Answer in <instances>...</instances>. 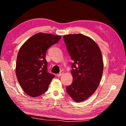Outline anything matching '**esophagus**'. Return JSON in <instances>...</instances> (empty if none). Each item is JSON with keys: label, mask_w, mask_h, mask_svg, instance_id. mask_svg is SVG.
<instances>
[{"label": "esophagus", "mask_w": 126, "mask_h": 126, "mask_svg": "<svg viewBox=\"0 0 126 126\" xmlns=\"http://www.w3.org/2000/svg\"><path fill=\"white\" fill-rule=\"evenodd\" d=\"M63 73H64V72H62V71H61L60 73H58V74H57V77H61L62 75V74H63Z\"/></svg>", "instance_id": "1"}]
</instances>
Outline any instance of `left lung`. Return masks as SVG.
Wrapping results in <instances>:
<instances>
[{"mask_svg": "<svg viewBox=\"0 0 126 126\" xmlns=\"http://www.w3.org/2000/svg\"><path fill=\"white\" fill-rule=\"evenodd\" d=\"M63 38L73 61V83L66 87V91L74 101L80 102L92 95L99 86L103 70L102 53L96 43L82 34Z\"/></svg>", "mask_w": 126, "mask_h": 126, "instance_id": "8db88e82", "label": "left lung"}]
</instances>
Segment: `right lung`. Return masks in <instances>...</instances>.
Returning a JSON list of instances; mask_svg holds the SVG:
<instances>
[{"label":"right lung","instance_id":"add662e5","mask_svg":"<svg viewBox=\"0 0 126 126\" xmlns=\"http://www.w3.org/2000/svg\"><path fill=\"white\" fill-rule=\"evenodd\" d=\"M61 36L39 33L28 39L19 50L16 73L27 94L35 97L47 91L54 76L47 71L46 54L48 49L61 39Z\"/></svg>","mask_w":126,"mask_h":126}]
</instances>
